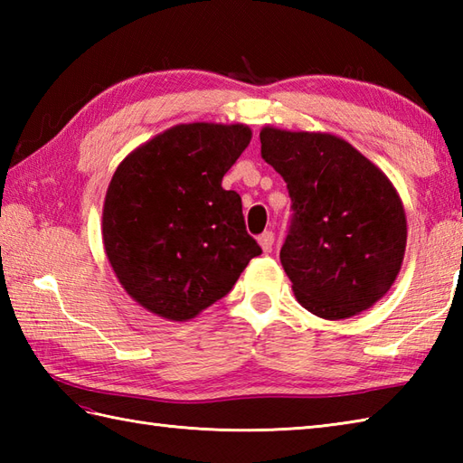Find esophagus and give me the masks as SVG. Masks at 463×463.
<instances>
[{"label": "esophagus", "mask_w": 463, "mask_h": 463, "mask_svg": "<svg viewBox=\"0 0 463 463\" xmlns=\"http://www.w3.org/2000/svg\"><path fill=\"white\" fill-rule=\"evenodd\" d=\"M259 244H260L264 252H270L272 250V244H274V234L270 231L262 232L260 237H259Z\"/></svg>", "instance_id": "34e87169"}]
</instances>
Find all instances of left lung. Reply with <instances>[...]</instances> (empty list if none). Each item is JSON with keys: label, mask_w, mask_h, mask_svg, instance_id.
Instances as JSON below:
<instances>
[{"label": "left lung", "mask_w": 463, "mask_h": 463, "mask_svg": "<svg viewBox=\"0 0 463 463\" xmlns=\"http://www.w3.org/2000/svg\"><path fill=\"white\" fill-rule=\"evenodd\" d=\"M262 159L292 201L280 262L308 312L342 320L373 307L406 252V213L380 166L330 133L262 127Z\"/></svg>", "instance_id": "8db88e82"}]
</instances>
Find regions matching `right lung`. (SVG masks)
<instances>
[{"instance_id":"add662e5","label":"right lung","mask_w":463,"mask_h":463,"mask_svg":"<svg viewBox=\"0 0 463 463\" xmlns=\"http://www.w3.org/2000/svg\"><path fill=\"white\" fill-rule=\"evenodd\" d=\"M252 139L249 125L183 123L117 166L103 203V247L127 294L186 322L234 287L262 252L222 176Z\"/></svg>"}]
</instances>
